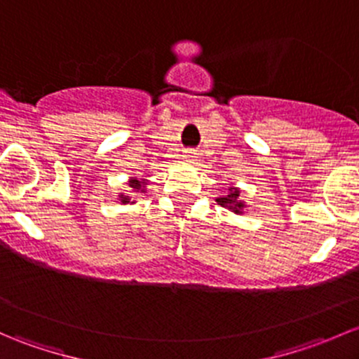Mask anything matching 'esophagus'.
<instances>
[{"instance_id": "1", "label": "esophagus", "mask_w": 359, "mask_h": 359, "mask_svg": "<svg viewBox=\"0 0 359 359\" xmlns=\"http://www.w3.org/2000/svg\"><path fill=\"white\" fill-rule=\"evenodd\" d=\"M184 158H186V159H194V158H196V153H194V151H186V154H184Z\"/></svg>"}]
</instances>
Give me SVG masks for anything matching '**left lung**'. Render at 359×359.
<instances>
[{"mask_svg": "<svg viewBox=\"0 0 359 359\" xmlns=\"http://www.w3.org/2000/svg\"><path fill=\"white\" fill-rule=\"evenodd\" d=\"M217 203H219L220 206H224V208L233 210L234 213H241V210L245 208V203L240 200V191H238L236 187H231L229 193H227L226 196L217 198Z\"/></svg>", "mask_w": 359, "mask_h": 359, "instance_id": "8db88e82", "label": "left lung"}]
</instances>
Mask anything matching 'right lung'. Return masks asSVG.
I'll return each instance as SVG.
<instances>
[{
    "label": "right lung",
    "mask_w": 359,
    "mask_h": 359,
    "mask_svg": "<svg viewBox=\"0 0 359 359\" xmlns=\"http://www.w3.org/2000/svg\"><path fill=\"white\" fill-rule=\"evenodd\" d=\"M146 186H147L146 180H137V179L130 180L128 194H119V200H121V203H135V201H130L132 200L130 196H133V194H137V193H146V189H144Z\"/></svg>",
    "instance_id": "obj_1"
}]
</instances>
